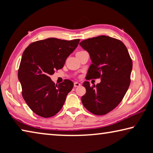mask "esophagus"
<instances>
[{"label": "esophagus", "mask_w": 153, "mask_h": 153, "mask_svg": "<svg viewBox=\"0 0 153 153\" xmlns=\"http://www.w3.org/2000/svg\"><path fill=\"white\" fill-rule=\"evenodd\" d=\"M80 84L79 83H78V82H74V87H79V86H80Z\"/></svg>", "instance_id": "1"}]
</instances>
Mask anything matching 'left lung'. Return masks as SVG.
Masks as SVG:
<instances>
[{
    "label": "left lung",
    "instance_id": "left-lung-1",
    "mask_svg": "<svg viewBox=\"0 0 153 153\" xmlns=\"http://www.w3.org/2000/svg\"><path fill=\"white\" fill-rule=\"evenodd\" d=\"M79 45L89 53L92 61L86 79H101L97 86H91L88 81L83 83L86 92L82 97V104L94 115H105L125 96L130 84L132 61L125 45L109 36L88 38Z\"/></svg>",
    "mask_w": 153,
    "mask_h": 153
}]
</instances>
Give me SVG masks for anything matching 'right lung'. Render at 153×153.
Here are the masks:
<instances>
[{"instance_id":"1","label":"right lung","mask_w":153,"mask_h":153,"mask_svg":"<svg viewBox=\"0 0 153 153\" xmlns=\"http://www.w3.org/2000/svg\"><path fill=\"white\" fill-rule=\"evenodd\" d=\"M79 39L55 38L38 40L27 46L22 55L18 79L22 96L31 110L42 117H51L61 109L67 95L74 87L71 80L55 84L50 76L63 68L67 58L78 45Z\"/></svg>"}]
</instances>
